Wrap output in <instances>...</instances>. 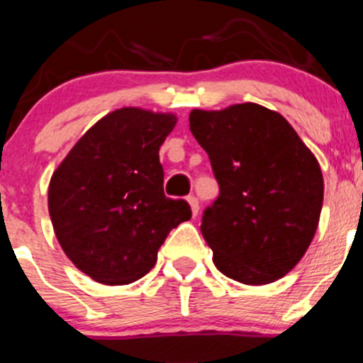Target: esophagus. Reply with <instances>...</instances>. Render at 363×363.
<instances>
[{
    "label": "esophagus",
    "instance_id": "34e87169",
    "mask_svg": "<svg viewBox=\"0 0 363 363\" xmlns=\"http://www.w3.org/2000/svg\"><path fill=\"white\" fill-rule=\"evenodd\" d=\"M189 200V203H191V209H192V214H194V216H196L198 214V211H200V201H198V198L196 196H189L187 198Z\"/></svg>",
    "mask_w": 363,
    "mask_h": 363
}]
</instances>
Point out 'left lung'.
Wrapping results in <instances>:
<instances>
[{"label":"left lung","instance_id":"1","mask_svg":"<svg viewBox=\"0 0 363 363\" xmlns=\"http://www.w3.org/2000/svg\"><path fill=\"white\" fill-rule=\"evenodd\" d=\"M189 127L220 187L200 227L218 271L247 285L287 274L322 213L323 178L313 152L284 116L256 104L192 111Z\"/></svg>","mask_w":363,"mask_h":363}]
</instances>
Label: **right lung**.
Instances as JSON below:
<instances>
[{"mask_svg":"<svg viewBox=\"0 0 363 363\" xmlns=\"http://www.w3.org/2000/svg\"><path fill=\"white\" fill-rule=\"evenodd\" d=\"M174 125L171 114L130 107L111 112L83 134L50 178L57 242L92 280H140L156 264L167 234L191 220V205L163 192L158 152Z\"/></svg>","mask_w":363,"mask_h":363,"instance_id":"add662e5","label":"right lung"}]
</instances>
